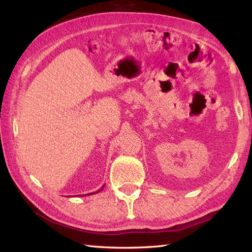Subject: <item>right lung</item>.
Instances as JSON below:
<instances>
[{
  "instance_id": "1",
  "label": "right lung",
  "mask_w": 252,
  "mask_h": 252,
  "mask_svg": "<svg viewBox=\"0 0 252 252\" xmlns=\"http://www.w3.org/2000/svg\"><path fill=\"white\" fill-rule=\"evenodd\" d=\"M104 187H105V185H103V186H101V189H99L97 191H93V192H90V194H84V195H80V196H81V197H84V196H90V195H94V194H97V192H99L101 189H104Z\"/></svg>"
}]
</instances>
